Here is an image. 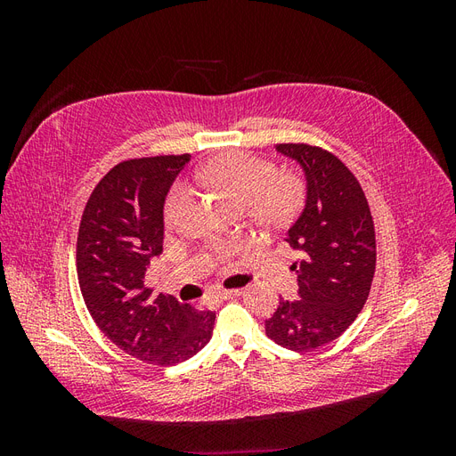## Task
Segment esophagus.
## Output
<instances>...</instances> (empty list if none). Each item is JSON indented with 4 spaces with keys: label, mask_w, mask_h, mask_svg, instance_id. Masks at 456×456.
Wrapping results in <instances>:
<instances>
[{
    "label": "esophagus",
    "mask_w": 456,
    "mask_h": 456,
    "mask_svg": "<svg viewBox=\"0 0 456 456\" xmlns=\"http://www.w3.org/2000/svg\"><path fill=\"white\" fill-rule=\"evenodd\" d=\"M240 295H241L240 289H226V291H218V293H216V298L228 300V298H236V297H240Z\"/></svg>",
    "instance_id": "1"
}]
</instances>
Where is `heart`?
Masks as SVG:
<instances>
[{"mask_svg":"<svg viewBox=\"0 0 456 456\" xmlns=\"http://www.w3.org/2000/svg\"><path fill=\"white\" fill-rule=\"evenodd\" d=\"M200 183L211 186L233 209H247L266 224L291 220L306 198V184L295 173H278L268 159L247 151H228L196 169ZM188 198L184 183H176L163 203L165 224H175Z\"/></svg>","mask_w":456,"mask_h":456,"instance_id":"heart-1","label":"heart"}]
</instances>
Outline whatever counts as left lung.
Returning <instances> with one entry per match:
<instances>
[{
    "instance_id": "1",
    "label": "left lung",
    "mask_w": 456,
    "mask_h": 456,
    "mask_svg": "<svg viewBox=\"0 0 456 456\" xmlns=\"http://www.w3.org/2000/svg\"><path fill=\"white\" fill-rule=\"evenodd\" d=\"M306 176V205L285 240L302 258L293 265L298 298L280 302L266 335L295 352L338 338L367 302L377 266L375 224L354 173L335 154L310 144H278Z\"/></svg>"
}]
</instances>
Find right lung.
Instances as JSON below:
<instances>
[{
    "label": "right lung",
    "mask_w": 456,
    "mask_h": 456,
    "mask_svg": "<svg viewBox=\"0 0 456 456\" xmlns=\"http://www.w3.org/2000/svg\"><path fill=\"white\" fill-rule=\"evenodd\" d=\"M190 154L127 159L94 186L77 232L86 306L118 348L154 365L186 362L211 340L215 312H200L144 285L163 251L165 196Z\"/></svg>",
    "instance_id": "obj_1"
}]
</instances>
